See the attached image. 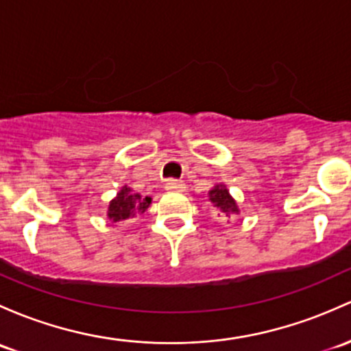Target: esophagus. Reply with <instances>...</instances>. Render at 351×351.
Masks as SVG:
<instances>
[{"label":"esophagus","instance_id":"obj_1","mask_svg":"<svg viewBox=\"0 0 351 351\" xmlns=\"http://www.w3.org/2000/svg\"><path fill=\"white\" fill-rule=\"evenodd\" d=\"M165 188H166V190H171V191H176V190H183V188H185V182H183V180L169 178V180H166V183H165Z\"/></svg>","mask_w":351,"mask_h":351}]
</instances>
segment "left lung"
I'll use <instances>...</instances> for the list:
<instances>
[{
  "mask_svg": "<svg viewBox=\"0 0 351 351\" xmlns=\"http://www.w3.org/2000/svg\"><path fill=\"white\" fill-rule=\"evenodd\" d=\"M208 197L210 202L220 213H225L227 217L230 213H239L237 204H235V200L230 197V193H228V190L223 185H217L213 190H210Z\"/></svg>",
  "mask_w": 351,
  "mask_h": 351,
  "instance_id": "8db88e82",
  "label": "left lung"
}]
</instances>
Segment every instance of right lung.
Returning <instances> with one entry per match:
<instances>
[{"instance_id": "obj_1", "label": "right lung", "mask_w": 351, "mask_h": 351, "mask_svg": "<svg viewBox=\"0 0 351 351\" xmlns=\"http://www.w3.org/2000/svg\"><path fill=\"white\" fill-rule=\"evenodd\" d=\"M151 198H141L139 193H132L131 188L124 186L123 190L117 193L114 200H110L108 217L112 222H121L129 217H134L136 213H143L149 206Z\"/></svg>"}]
</instances>
